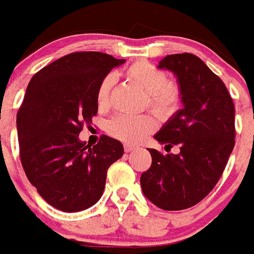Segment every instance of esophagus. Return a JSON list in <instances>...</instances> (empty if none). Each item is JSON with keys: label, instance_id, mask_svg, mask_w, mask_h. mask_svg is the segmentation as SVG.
I'll list each match as a JSON object with an SVG mask.
<instances>
[{"label": "esophagus", "instance_id": "esophagus-1", "mask_svg": "<svg viewBox=\"0 0 254 254\" xmlns=\"http://www.w3.org/2000/svg\"><path fill=\"white\" fill-rule=\"evenodd\" d=\"M135 148H138L135 145H129V143H127V145L124 146V150H125V152H130L133 151V150H135Z\"/></svg>", "mask_w": 254, "mask_h": 254}]
</instances>
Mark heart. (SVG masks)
Wrapping results in <instances>:
<instances>
[{"label":"heart","mask_w":254,"mask_h":254,"mask_svg":"<svg viewBox=\"0 0 254 254\" xmlns=\"http://www.w3.org/2000/svg\"><path fill=\"white\" fill-rule=\"evenodd\" d=\"M127 79H130L138 87L147 94L148 107L162 116H168L179 108L181 102L180 87L174 82H168L167 75L159 67L147 63H137L129 66L125 71ZM115 77L108 74L99 83L96 91V102L99 108H107L111 98ZM156 127L155 117L151 115H117L107 124V131L112 137L125 142L137 143L151 133Z\"/></svg>","instance_id":"heart-1"}]
</instances>
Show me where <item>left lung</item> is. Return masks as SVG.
<instances>
[{
	"instance_id": "left-lung-1",
	"label": "left lung",
	"mask_w": 254,
	"mask_h": 254,
	"mask_svg": "<svg viewBox=\"0 0 254 254\" xmlns=\"http://www.w3.org/2000/svg\"><path fill=\"white\" fill-rule=\"evenodd\" d=\"M158 67L176 75L184 107L154 138L180 152L148 148L152 163L141 187L154 205L177 211L197 205L219 181L235 146V106L223 80L197 56L170 55Z\"/></svg>"
}]
</instances>
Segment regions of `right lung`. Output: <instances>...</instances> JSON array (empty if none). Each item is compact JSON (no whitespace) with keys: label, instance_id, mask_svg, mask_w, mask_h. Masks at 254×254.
<instances>
[{"label":"right lung","instance_id":"obj_1","mask_svg":"<svg viewBox=\"0 0 254 254\" xmlns=\"http://www.w3.org/2000/svg\"><path fill=\"white\" fill-rule=\"evenodd\" d=\"M124 61L102 52L70 53L39 70L27 86L16 115L20 162L39 194L61 211L95 205L109 166L123 156L115 138L102 135L92 146L78 135L98 113L99 83Z\"/></svg>","mask_w":254,"mask_h":254}]
</instances>
